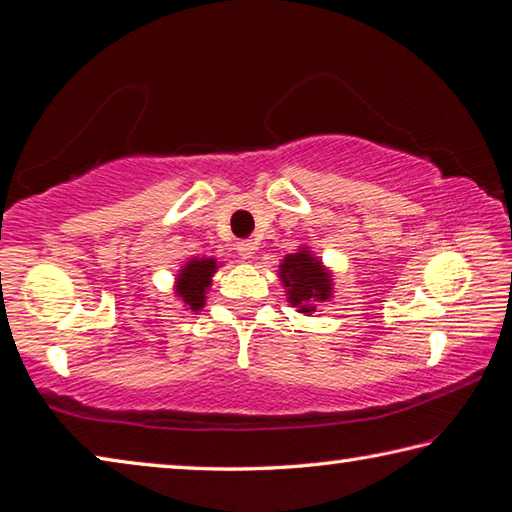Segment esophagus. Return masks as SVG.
<instances>
[{
    "label": "esophagus",
    "instance_id": "obj_1",
    "mask_svg": "<svg viewBox=\"0 0 512 512\" xmlns=\"http://www.w3.org/2000/svg\"><path fill=\"white\" fill-rule=\"evenodd\" d=\"M236 249H238V254H240L242 258H254V254H256V242L240 240L238 245H236Z\"/></svg>",
    "mask_w": 512,
    "mask_h": 512
}]
</instances>
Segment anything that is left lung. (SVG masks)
<instances>
[{
    "mask_svg": "<svg viewBox=\"0 0 512 512\" xmlns=\"http://www.w3.org/2000/svg\"><path fill=\"white\" fill-rule=\"evenodd\" d=\"M279 274L283 286L288 288L290 304L301 308V313H313L315 301H324L331 295L329 272L308 251L288 254L283 258Z\"/></svg>",
    "mask_w": 512,
    "mask_h": 512,
    "instance_id": "left-lung-1",
    "label": "left lung"
}]
</instances>
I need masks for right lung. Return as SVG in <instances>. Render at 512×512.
Instances as JSON below:
<instances>
[{
  "label": "right lung",
  "mask_w": 512,
  "mask_h": 512,
  "mask_svg": "<svg viewBox=\"0 0 512 512\" xmlns=\"http://www.w3.org/2000/svg\"><path fill=\"white\" fill-rule=\"evenodd\" d=\"M217 270V265L213 258H201V261H190L186 267H183L179 274V283H177V295L186 306H190L192 311H199L204 306V292L211 286V276Z\"/></svg>",
  "instance_id": "right-lung-1"
}]
</instances>
